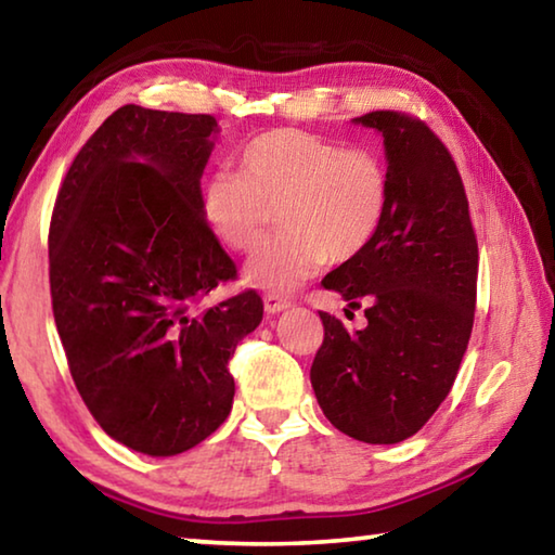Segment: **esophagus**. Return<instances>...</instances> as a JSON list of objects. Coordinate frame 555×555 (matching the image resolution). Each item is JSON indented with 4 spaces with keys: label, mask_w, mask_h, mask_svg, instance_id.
Instances as JSON below:
<instances>
[{
    "label": "esophagus",
    "mask_w": 555,
    "mask_h": 555,
    "mask_svg": "<svg viewBox=\"0 0 555 555\" xmlns=\"http://www.w3.org/2000/svg\"><path fill=\"white\" fill-rule=\"evenodd\" d=\"M288 306H291V300H288L286 296H279V294H267V296H264V311H267L269 315L286 311Z\"/></svg>",
    "instance_id": "esophagus-1"
}]
</instances>
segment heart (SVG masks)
<instances>
[{
  "mask_svg": "<svg viewBox=\"0 0 555 555\" xmlns=\"http://www.w3.org/2000/svg\"><path fill=\"white\" fill-rule=\"evenodd\" d=\"M389 195V171L377 152L281 127L240 149L237 171L220 168L205 178L198 210L212 237L232 251L255 249L269 210H276L284 232L247 261L244 281L294 291L325 261L360 257L387 220Z\"/></svg>",
  "mask_w": 555,
  "mask_h": 555,
  "instance_id": "1",
  "label": "heart"
}]
</instances>
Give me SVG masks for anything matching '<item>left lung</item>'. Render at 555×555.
<instances>
[{"instance_id":"obj_1","label":"left lung","mask_w":555,"mask_h":555,"mask_svg":"<svg viewBox=\"0 0 555 555\" xmlns=\"http://www.w3.org/2000/svg\"><path fill=\"white\" fill-rule=\"evenodd\" d=\"M384 137L389 210L367 249L323 279L367 327H325L311 384L325 418L364 443L418 434L448 397L467 350L477 300V237L463 178L426 121L377 109L354 119Z\"/></svg>"}]
</instances>
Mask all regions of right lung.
<instances>
[{"label": "right lung", "instance_id": "right-lung-1", "mask_svg": "<svg viewBox=\"0 0 555 555\" xmlns=\"http://www.w3.org/2000/svg\"><path fill=\"white\" fill-rule=\"evenodd\" d=\"M218 121L125 105L65 173L49 230L55 327L82 401L109 438L166 457L230 416L234 347L257 291L198 311L237 267L205 228L201 178Z\"/></svg>", "mask_w": 555, "mask_h": 555}]
</instances>
